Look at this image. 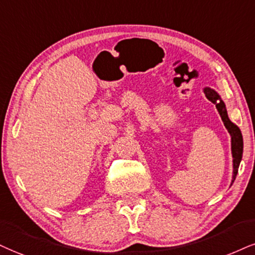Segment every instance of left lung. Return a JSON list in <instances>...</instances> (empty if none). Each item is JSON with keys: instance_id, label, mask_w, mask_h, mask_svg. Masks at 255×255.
<instances>
[{"instance_id": "obj_1", "label": "left lung", "mask_w": 255, "mask_h": 255, "mask_svg": "<svg viewBox=\"0 0 255 255\" xmlns=\"http://www.w3.org/2000/svg\"><path fill=\"white\" fill-rule=\"evenodd\" d=\"M204 93H206V97L208 98L213 104H215L216 109L221 116L222 122H224L226 128L231 134L232 138V155H233V180H232V183L235 181V177H237L239 165H240L241 158H243V151H244V140H243V134H241L240 128H239L234 123L229 121L227 110H226L225 103L222 102L221 97L219 96L218 93L215 92L214 90L209 89V87H206L204 89Z\"/></svg>"}]
</instances>
